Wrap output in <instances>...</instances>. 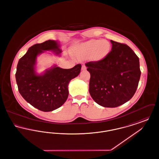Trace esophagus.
<instances>
[{
    "mask_svg": "<svg viewBox=\"0 0 159 159\" xmlns=\"http://www.w3.org/2000/svg\"><path fill=\"white\" fill-rule=\"evenodd\" d=\"M86 70V67L85 65H83L82 66V70Z\"/></svg>",
    "mask_w": 159,
    "mask_h": 159,
    "instance_id": "obj_1",
    "label": "esophagus"
}]
</instances>
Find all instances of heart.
I'll list each match as a JSON object with an SVG mask.
<instances>
[{"label":"heart","mask_w":159,"mask_h":159,"mask_svg":"<svg viewBox=\"0 0 159 159\" xmlns=\"http://www.w3.org/2000/svg\"><path fill=\"white\" fill-rule=\"evenodd\" d=\"M111 49L110 42L107 40H91L76 48L74 54L79 58H84L90 55L91 60L94 61L103 60Z\"/></svg>","instance_id":"obj_1"}]
</instances>
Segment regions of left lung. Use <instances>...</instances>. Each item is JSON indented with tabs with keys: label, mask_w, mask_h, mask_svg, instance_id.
Segmentation results:
<instances>
[{
	"label": "left lung",
	"mask_w": 159,
	"mask_h": 159,
	"mask_svg": "<svg viewBox=\"0 0 159 159\" xmlns=\"http://www.w3.org/2000/svg\"><path fill=\"white\" fill-rule=\"evenodd\" d=\"M103 60L85 64L91 74L89 93L99 105L114 108L132 98L141 76L139 58L129 46L113 40Z\"/></svg>",
	"instance_id": "1"
}]
</instances>
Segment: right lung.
Segmentation results:
<instances>
[{"label":"right lung","instance_id":"1","mask_svg":"<svg viewBox=\"0 0 159 159\" xmlns=\"http://www.w3.org/2000/svg\"><path fill=\"white\" fill-rule=\"evenodd\" d=\"M43 51L61 52L57 42L51 40L31 46L18 62L15 78L24 99L38 110L48 112L60 107L66 101L68 83L79 75L82 66L79 64L70 69L54 66L44 75L38 76L34 71L36 60Z\"/></svg>","mask_w":159,"mask_h":159}]
</instances>
